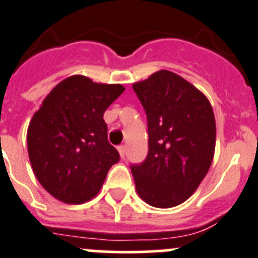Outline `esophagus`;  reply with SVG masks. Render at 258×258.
<instances>
[{
  "instance_id": "34e87169",
  "label": "esophagus",
  "mask_w": 258,
  "mask_h": 258,
  "mask_svg": "<svg viewBox=\"0 0 258 258\" xmlns=\"http://www.w3.org/2000/svg\"><path fill=\"white\" fill-rule=\"evenodd\" d=\"M118 153H119V156H121V159H124V154H126V148H124L123 145L118 146Z\"/></svg>"
}]
</instances>
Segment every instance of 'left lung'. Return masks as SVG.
I'll list each match as a JSON object with an SVG mask.
<instances>
[{"instance_id":"left-lung-1","label":"left lung","mask_w":258,"mask_h":258,"mask_svg":"<svg viewBox=\"0 0 258 258\" xmlns=\"http://www.w3.org/2000/svg\"><path fill=\"white\" fill-rule=\"evenodd\" d=\"M146 115L149 154L132 165L137 195L149 205H180L199 188L213 163L216 123L202 91L168 70L132 84Z\"/></svg>"}]
</instances>
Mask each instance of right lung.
I'll return each instance as SVG.
<instances>
[{
  "label": "right lung",
  "instance_id": "add662e5",
  "mask_svg": "<svg viewBox=\"0 0 258 258\" xmlns=\"http://www.w3.org/2000/svg\"><path fill=\"white\" fill-rule=\"evenodd\" d=\"M124 91L121 84L74 75L44 98L28 127V154L43 188L58 201L80 205L99 194L119 160L108 143L103 115Z\"/></svg>",
  "mask_w": 258,
  "mask_h": 258
}]
</instances>
